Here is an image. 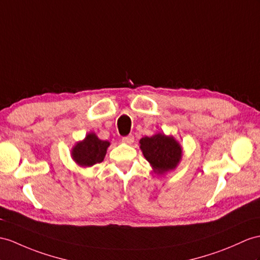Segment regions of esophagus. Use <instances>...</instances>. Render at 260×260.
Returning <instances> with one entry per match:
<instances>
[{
    "label": "esophagus",
    "mask_w": 260,
    "mask_h": 260,
    "mask_svg": "<svg viewBox=\"0 0 260 260\" xmlns=\"http://www.w3.org/2000/svg\"><path fill=\"white\" fill-rule=\"evenodd\" d=\"M134 141H135V137L132 135L122 138V142L125 143V144H132V143H134Z\"/></svg>",
    "instance_id": "obj_1"
}]
</instances>
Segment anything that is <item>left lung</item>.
<instances>
[{
  "instance_id": "1",
  "label": "left lung",
  "mask_w": 260,
  "mask_h": 260,
  "mask_svg": "<svg viewBox=\"0 0 260 260\" xmlns=\"http://www.w3.org/2000/svg\"><path fill=\"white\" fill-rule=\"evenodd\" d=\"M140 149L153 172L164 174L178 167L182 159V148L172 136L156 134L140 140Z\"/></svg>"
}]
</instances>
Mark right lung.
I'll use <instances>...</instances> for the list:
<instances>
[{"label":"right lung","instance_id":"obj_1","mask_svg":"<svg viewBox=\"0 0 260 260\" xmlns=\"http://www.w3.org/2000/svg\"><path fill=\"white\" fill-rule=\"evenodd\" d=\"M110 142L100 140L96 134H88L72 149V156L79 167L87 168L103 162Z\"/></svg>","mask_w":260,"mask_h":260}]
</instances>
